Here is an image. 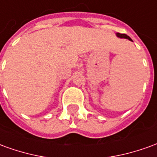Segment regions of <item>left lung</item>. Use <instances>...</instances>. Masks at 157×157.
<instances>
[{
	"label": "left lung",
	"instance_id": "left-lung-1",
	"mask_svg": "<svg viewBox=\"0 0 157 157\" xmlns=\"http://www.w3.org/2000/svg\"><path fill=\"white\" fill-rule=\"evenodd\" d=\"M116 35H117V37H118V38H120V39H128L129 41L133 42V40H132V39H130V38H129L128 35H126V34H124V33H116Z\"/></svg>",
	"mask_w": 157,
	"mask_h": 157
}]
</instances>
